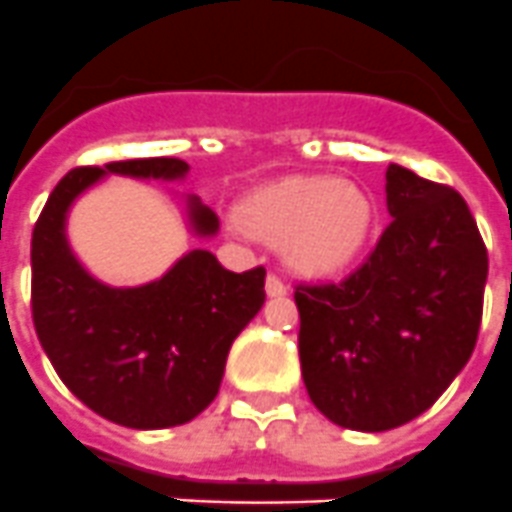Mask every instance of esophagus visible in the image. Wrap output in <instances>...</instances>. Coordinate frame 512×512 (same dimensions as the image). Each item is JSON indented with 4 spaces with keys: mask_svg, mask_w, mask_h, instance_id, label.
<instances>
[{
    "mask_svg": "<svg viewBox=\"0 0 512 512\" xmlns=\"http://www.w3.org/2000/svg\"><path fill=\"white\" fill-rule=\"evenodd\" d=\"M264 289H266V295H269V297H284V295H287V287H284V282L277 277V274H269V277H266Z\"/></svg>",
    "mask_w": 512,
    "mask_h": 512,
    "instance_id": "esophagus-1",
    "label": "esophagus"
}]
</instances>
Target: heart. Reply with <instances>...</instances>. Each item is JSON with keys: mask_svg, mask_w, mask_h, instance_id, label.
<instances>
[{"mask_svg": "<svg viewBox=\"0 0 512 512\" xmlns=\"http://www.w3.org/2000/svg\"><path fill=\"white\" fill-rule=\"evenodd\" d=\"M233 217L248 238L282 246L284 261L300 277L336 279L364 256L377 205L359 184L310 174L256 187Z\"/></svg>", "mask_w": 512, "mask_h": 512, "instance_id": "b5f03b06", "label": "heart"}]
</instances>
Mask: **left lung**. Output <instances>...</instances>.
I'll return each mask as SVG.
<instances>
[{"mask_svg": "<svg viewBox=\"0 0 512 512\" xmlns=\"http://www.w3.org/2000/svg\"><path fill=\"white\" fill-rule=\"evenodd\" d=\"M392 223L341 284L297 287L312 405L341 428L390 431L467 366L482 323L487 248L459 192L387 166Z\"/></svg>", "mask_w": 512, "mask_h": 512, "instance_id": "left-lung-1", "label": "left lung"}]
</instances>
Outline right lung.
I'll use <instances>...</instances> for the list:
<instances>
[{
    "mask_svg": "<svg viewBox=\"0 0 512 512\" xmlns=\"http://www.w3.org/2000/svg\"><path fill=\"white\" fill-rule=\"evenodd\" d=\"M182 158H133L79 166L51 192L33 230V323L61 382L87 408L125 428L158 431L189 423L215 400L225 359L266 300L264 266L235 274L192 248L164 277L110 287L74 256L66 217L81 192L107 174L179 182ZM200 238L220 228L200 197H187Z\"/></svg>",
    "mask_w": 512,
    "mask_h": 512,
    "instance_id": "1",
    "label": "right lung"
}]
</instances>
